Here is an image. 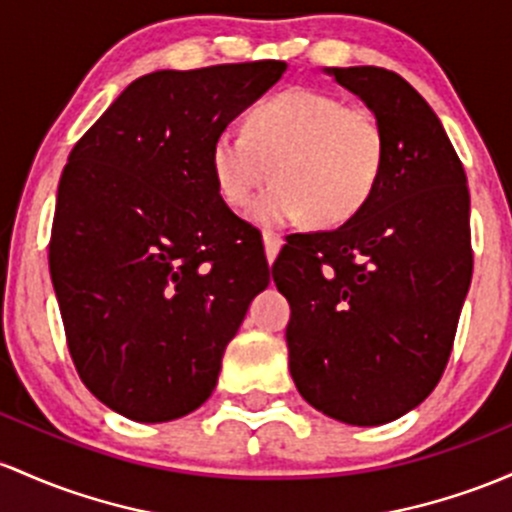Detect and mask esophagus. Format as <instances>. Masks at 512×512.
Returning a JSON list of instances; mask_svg holds the SVG:
<instances>
[{
  "instance_id": "obj_1",
  "label": "esophagus",
  "mask_w": 512,
  "mask_h": 512,
  "mask_svg": "<svg viewBox=\"0 0 512 512\" xmlns=\"http://www.w3.org/2000/svg\"><path fill=\"white\" fill-rule=\"evenodd\" d=\"M262 240H265L267 262L272 265V262L277 260L279 250H282V238H279V235H274V233H269V230H265V233H262Z\"/></svg>"
}]
</instances>
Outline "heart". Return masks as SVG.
Masks as SVG:
<instances>
[{
	"label": "heart",
	"instance_id": "obj_1",
	"mask_svg": "<svg viewBox=\"0 0 512 512\" xmlns=\"http://www.w3.org/2000/svg\"><path fill=\"white\" fill-rule=\"evenodd\" d=\"M384 128L372 111L338 94L296 87L250 111L245 133L221 131L211 143L218 194L240 209L269 179L250 218L277 228L311 218L340 226L372 199L384 167Z\"/></svg>",
	"mask_w": 512,
	"mask_h": 512
}]
</instances>
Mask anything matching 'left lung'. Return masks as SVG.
<instances>
[{
    "mask_svg": "<svg viewBox=\"0 0 512 512\" xmlns=\"http://www.w3.org/2000/svg\"><path fill=\"white\" fill-rule=\"evenodd\" d=\"M386 138L379 184L338 230L291 235L272 267L289 372L313 408L384 425L430 396L471 284L466 174L430 104L384 67H325Z\"/></svg>",
    "mask_w": 512,
    "mask_h": 512,
    "instance_id": "obj_1",
    "label": "left lung"
}]
</instances>
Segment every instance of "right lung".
I'll use <instances>...</instances> for the list:
<instances>
[{"label": "right lung", "mask_w": 512, "mask_h": 512, "mask_svg": "<svg viewBox=\"0 0 512 512\" xmlns=\"http://www.w3.org/2000/svg\"><path fill=\"white\" fill-rule=\"evenodd\" d=\"M284 70L260 60L150 72L67 157L50 279L80 379L123 418L167 423L196 411L267 289L255 228L213 182L211 143Z\"/></svg>", "instance_id": "1"}]
</instances>
